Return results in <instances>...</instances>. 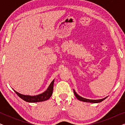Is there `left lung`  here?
Masks as SVG:
<instances>
[{
  "label": "left lung",
  "mask_w": 125,
  "mask_h": 125,
  "mask_svg": "<svg viewBox=\"0 0 125 125\" xmlns=\"http://www.w3.org/2000/svg\"><path fill=\"white\" fill-rule=\"evenodd\" d=\"M73 92H74V94L75 96L76 97V98H77L78 100L81 101H83V102H90V103H99V102H102V101H104L105 99L107 98V97H106L104 98L100 99V100H89V99H86V98H83V97L80 96V95H78L76 92H75V90L74 89H73Z\"/></svg>",
  "instance_id": "1"
}]
</instances>
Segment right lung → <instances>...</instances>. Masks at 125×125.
<instances>
[{
    "mask_svg": "<svg viewBox=\"0 0 125 125\" xmlns=\"http://www.w3.org/2000/svg\"><path fill=\"white\" fill-rule=\"evenodd\" d=\"M54 80L51 82V83L49 85L48 88L45 92L40 94L36 95H24L22 94H20L16 92V90L13 89L14 92L17 94L20 98L23 99L25 101L28 102H42L44 101L48 100V99L50 98V97L52 95L53 93V84H54Z\"/></svg>",
    "mask_w": 125,
    "mask_h": 125,
    "instance_id": "add662e5",
    "label": "right lung"
}]
</instances>
